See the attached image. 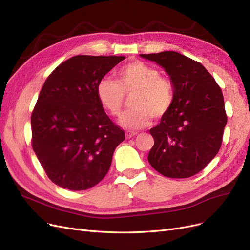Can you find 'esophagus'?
Here are the masks:
<instances>
[{
  "label": "esophagus",
  "mask_w": 250,
  "mask_h": 250,
  "mask_svg": "<svg viewBox=\"0 0 250 250\" xmlns=\"http://www.w3.org/2000/svg\"><path fill=\"white\" fill-rule=\"evenodd\" d=\"M138 133L137 132H133V131H126V139H130V138H133L137 135Z\"/></svg>",
  "instance_id": "1"
}]
</instances>
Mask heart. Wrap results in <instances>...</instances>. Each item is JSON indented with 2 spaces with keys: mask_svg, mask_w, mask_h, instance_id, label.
<instances>
[{
  "mask_svg": "<svg viewBox=\"0 0 250 250\" xmlns=\"http://www.w3.org/2000/svg\"><path fill=\"white\" fill-rule=\"evenodd\" d=\"M97 99L110 116L122 112L125 96H131L130 109L119 123L127 129H141L151 119L167 115L175 99V87L171 79L160 76V71L135 60L117 71L116 81L103 78L96 87Z\"/></svg>",
  "mask_w": 250,
  "mask_h": 250,
  "instance_id": "b5f03b06",
  "label": "heart"
}]
</instances>
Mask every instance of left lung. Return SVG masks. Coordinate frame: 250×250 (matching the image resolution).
<instances>
[{"instance_id": "left-lung-1", "label": "left lung", "mask_w": 250, "mask_h": 250, "mask_svg": "<svg viewBox=\"0 0 250 250\" xmlns=\"http://www.w3.org/2000/svg\"><path fill=\"white\" fill-rule=\"evenodd\" d=\"M140 55L163 66L175 87L172 107L149 130L154 145L148 161L166 177H191L221 147L228 122L222 90L200 62L177 52Z\"/></svg>"}]
</instances>
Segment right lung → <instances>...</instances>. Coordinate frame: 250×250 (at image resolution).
Returning <instances> with one entry per match:
<instances>
[{
	"label": "right lung",
	"mask_w": 250,
	"mask_h": 250,
	"mask_svg": "<svg viewBox=\"0 0 250 250\" xmlns=\"http://www.w3.org/2000/svg\"><path fill=\"white\" fill-rule=\"evenodd\" d=\"M124 56L77 55L44 81L31 116L32 148L52 183L72 191L106 175L125 132L105 113L96 87Z\"/></svg>",
	"instance_id": "obj_1"
}]
</instances>
